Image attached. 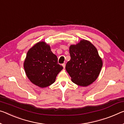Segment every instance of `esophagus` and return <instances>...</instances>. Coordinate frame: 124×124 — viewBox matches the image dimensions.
<instances>
[{"instance_id": "esophagus-1", "label": "esophagus", "mask_w": 124, "mask_h": 124, "mask_svg": "<svg viewBox=\"0 0 124 124\" xmlns=\"http://www.w3.org/2000/svg\"><path fill=\"white\" fill-rule=\"evenodd\" d=\"M62 66H63V67L64 68H65L66 64H65V63H63V64H62Z\"/></svg>"}]
</instances>
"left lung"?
Returning <instances> with one entry per match:
<instances>
[{
  "mask_svg": "<svg viewBox=\"0 0 124 124\" xmlns=\"http://www.w3.org/2000/svg\"><path fill=\"white\" fill-rule=\"evenodd\" d=\"M70 60L66 70L74 83L87 87L97 79L103 66V61L94 45L85 40L70 47Z\"/></svg>",
  "mask_w": 124,
  "mask_h": 124,
  "instance_id": "1",
  "label": "left lung"
}]
</instances>
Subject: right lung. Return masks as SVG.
I'll return each instance as SVG.
<instances>
[{
  "label": "right lung",
  "instance_id": "1",
  "mask_svg": "<svg viewBox=\"0 0 124 124\" xmlns=\"http://www.w3.org/2000/svg\"><path fill=\"white\" fill-rule=\"evenodd\" d=\"M23 67L29 80L40 88L54 83L58 73L63 69L50 45L44 41L37 43L28 51Z\"/></svg>",
  "mask_w": 124,
  "mask_h": 124
}]
</instances>
